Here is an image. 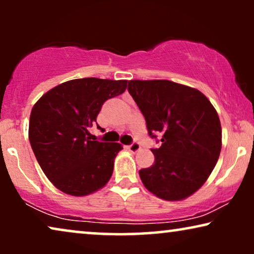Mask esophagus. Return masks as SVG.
<instances>
[{"mask_svg": "<svg viewBox=\"0 0 254 254\" xmlns=\"http://www.w3.org/2000/svg\"><path fill=\"white\" fill-rule=\"evenodd\" d=\"M128 149H129V151L131 152H137L141 149V144L138 143V142H133L130 145H128Z\"/></svg>", "mask_w": 254, "mask_h": 254, "instance_id": "obj_1", "label": "esophagus"}]
</instances>
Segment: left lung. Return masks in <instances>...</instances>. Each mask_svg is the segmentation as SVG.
I'll return each mask as SVG.
<instances>
[{
    "label": "left lung",
    "instance_id": "left-lung-1",
    "mask_svg": "<svg viewBox=\"0 0 254 254\" xmlns=\"http://www.w3.org/2000/svg\"><path fill=\"white\" fill-rule=\"evenodd\" d=\"M128 92L150 137H162L161 147L151 149L154 164L138 171L145 189L168 201L192 195L206 183L221 152L216 110L199 90L166 79L129 81Z\"/></svg>",
    "mask_w": 254,
    "mask_h": 254
}]
</instances>
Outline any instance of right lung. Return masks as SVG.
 Here are the masks:
<instances>
[{
  "label": "right lung",
  "mask_w": 254,
  "mask_h": 254,
  "mask_svg": "<svg viewBox=\"0 0 254 254\" xmlns=\"http://www.w3.org/2000/svg\"><path fill=\"white\" fill-rule=\"evenodd\" d=\"M126 88V79H71L51 89L34 104L29 125L31 147L45 175L64 193L84 196L110 180L123 145L91 141L89 128L103 104Z\"/></svg>",
  "instance_id": "right-lung-1"
}]
</instances>
